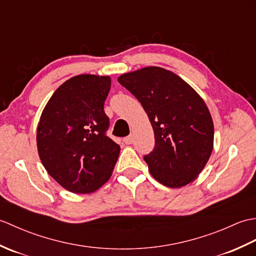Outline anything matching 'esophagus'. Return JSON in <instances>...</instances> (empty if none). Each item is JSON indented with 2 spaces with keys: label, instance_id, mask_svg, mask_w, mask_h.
<instances>
[{
  "label": "esophagus",
  "instance_id": "34e87169",
  "mask_svg": "<svg viewBox=\"0 0 256 256\" xmlns=\"http://www.w3.org/2000/svg\"><path fill=\"white\" fill-rule=\"evenodd\" d=\"M123 142H124L125 144H126V145L132 144V143H133V138L131 136V135H130V136H126V138H123Z\"/></svg>",
  "mask_w": 256,
  "mask_h": 256
}]
</instances>
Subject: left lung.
I'll return each instance as SVG.
<instances>
[{
	"instance_id": "obj_1",
	"label": "left lung",
	"mask_w": 256,
	"mask_h": 256,
	"mask_svg": "<svg viewBox=\"0 0 256 256\" xmlns=\"http://www.w3.org/2000/svg\"><path fill=\"white\" fill-rule=\"evenodd\" d=\"M118 81L140 102L154 130L155 146L144 160L166 187L194 182L214 148V122L201 96L177 74L146 67Z\"/></svg>"
}]
</instances>
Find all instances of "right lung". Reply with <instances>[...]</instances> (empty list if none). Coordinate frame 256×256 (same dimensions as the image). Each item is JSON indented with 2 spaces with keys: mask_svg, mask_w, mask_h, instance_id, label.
Masks as SVG:
<instances>
[{
  "mask_svg": "<svg viewBox=\"0 0 256 256\" xmlns=\"http://www.w3.org/2000/svg\"><path fill=\"white\" fill-rule=\"evenodd\" d=\"M108 76L79 74L54 92L37 128V150L48 174L64 189L90 194L111 177L120 146L106 136Z\"/></svg>",
  "mask_w": 256,
  "mask_h": 256,
  "instance_id": "right-lung-1",
  "label": "right lung"
}]
</instances>
